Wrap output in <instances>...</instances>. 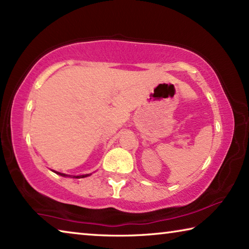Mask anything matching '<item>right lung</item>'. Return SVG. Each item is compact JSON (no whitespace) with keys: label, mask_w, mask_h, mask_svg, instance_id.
I'll list each match as a JSON object with an SVG mask.
<instances>
[{"label":"right lung","mask_w":249,"mask_h":249,"mask_svg":"<svg viewBox=\"0 0 249 249\" xmlns=\"http://www.w3.org/2000/svg\"><path fill=\"white\" fill-rule=\"evenodd\" d=\"M56 172L57 175H59V176H62V177H71V176H68V175H65V174H61V172H57V171H54ZM88 176H90V175H82V176H73V178H77V179H80V178H86V177H88Z\"/></svg>","instance_id":"right-lung-1"}]
</instances>
